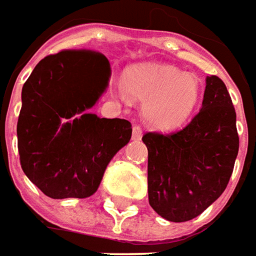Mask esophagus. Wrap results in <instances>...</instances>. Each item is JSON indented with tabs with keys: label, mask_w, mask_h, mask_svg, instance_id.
<instances>
[{
	"label": "esophagus",
	"mask_w": 256,
	"mask_h": 256,
	"mask_svg": "<svg viewBox=\"0 0 256 256\" xmlns=\"http://www.w3.org/2000/svg\"><path fill=\"white\" fill-rule=\"evenodd\" d=\"M142 138V128L140 125H134L132 128V140H140Z\"/></svg>",
	"instance_id": "1"
}]
</instances>
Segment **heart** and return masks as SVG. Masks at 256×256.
Returning <instances> with one entry per match:
<instances>
[{"instance_id": "1", "label": "heart", "mask_w": 256, "mask_h": 256, "mask_svg": "<svg viewBox=\"0 0 256 256\" xmlns=\"http://www.w3.org/2000/svg\"><path fill=\"white\" fill-rule=\"evenodd\" d=\"M122 87L131 97L145 101L144 116L149 124L164 130L184 124L200 98L196 77L169 66L128 68Z\"/></svg>"}]
</instances>
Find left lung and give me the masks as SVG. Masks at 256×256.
I'll return each mask as SVG.
<instances>
[{"instance_id":"1","label":"left lung","mask_w":256,"mask_h":256,"mask_svg":"<svg viewBox=\"0 0 256 256\" xmlns=\"http://www.w3.org/2000/svg\"><path fill=\"white\" fill-rule=\"evenodd\" d=\"M236 108L220 77L206 80L203 107L179 131L146 132L148 197L166 220L197 217L227 188L240 148Z\"/></svg>"}]
</instances>
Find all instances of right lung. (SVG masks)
I'll return each instance as SVG.
<instances>
[{
    "label": "right lung",
    "mask_w": 256,
    "mask_h": 256,
    "mask_svg": "<svg viewBox=\"0 0 256 256\" xmlns=\"http://www.w3.org/2000/svg\"><path fill=\"white\" fill-rule=\"evenodd\" d=\"M110 73L100 52L64 49L40 60L24 84L16 125L20 168L48 197L92 196L108 162L131 140L130 121L86 112Z\"/></svg>",
    "instance_id": "add662e5"
}]
</instances>
